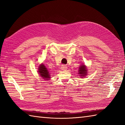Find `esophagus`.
I'll list each match as a JSON object with an SVG mask.
<instances>
[{
  "mask_svg": "<svg viewBox=\"0 0 125 125\" xmlns=\"http://www.w3.org/2000/svg\"><path fill=\"white\" fill-rule=\"evenodd\" d=\"M67 66L66 65H62L61 67V69L62 70H65L67 69Z\"/></svg>",
  "mask_w": 125,
  "mask_h": 125,
  "instance_id": "esophagus-1",
  "label": "esophagus"
}]
</instances>
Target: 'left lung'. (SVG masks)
<instances>
[{"label": "left lung", "instance_id": "left-lung-1", "mask_svg": "<svg viewBox=\"0 0 125 125\" xmlns=\"http://www.w3.org/2000/svg\"><path fill=\"white\" fill-rule=\"evenodd\" d=\"M87 71H86V68L85 65H81V67H79V74H80L81 76H84L85 75H87Z\"/></svg>", "mask_w": 125, "mask_h": 125}]
</instances>
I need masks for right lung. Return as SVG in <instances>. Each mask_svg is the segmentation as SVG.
<instances>
[{"label":"right lung","mask_w":125,"mask_h":125,"mask_svg":"<svg viewBox=\"0 0 125 125\" xmlns=\"http://www.w3.org/2000/svg\"><path fill=\"white\" fill-rule=\"evenodd\" d=\"M39 73L40 76H41V77L44 79H48L50 78L49 71L47 70V68H46L44 64H42L39 66Z\"/></svg>","instance_id":"1"}]
</instances>
